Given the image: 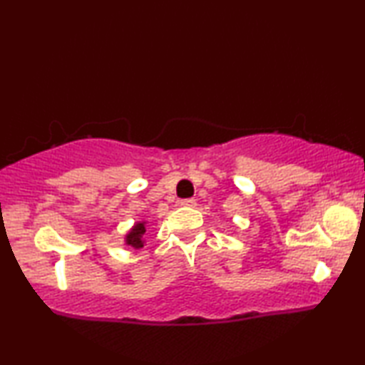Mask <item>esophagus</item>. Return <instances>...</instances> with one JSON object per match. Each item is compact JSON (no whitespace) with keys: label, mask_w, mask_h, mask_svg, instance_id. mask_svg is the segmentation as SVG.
Listing matches in <instances>:
<instances>
[{"label":"esophagus","mask_w":365,"mask_h":365,"mask_svg":"<svg viewBox=\"0 0 365 365\" xmlns=\"http://www.w3.org/2000/svg\"><path fill=\"white\" fill-rule=\"evenodd\" d=\"M180 206L195 207L196 206V200H193V197H188V200H180Z\"/></svg>","instance_id":"esophagus-1"}]
</instances>
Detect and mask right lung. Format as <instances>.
Returning a JSON list of instances; mask_svg holds the SVG:
<instances>
[{
  "mask_svg": "<svg viewBox=\"0 0 365 365\" xmlns=\"http://www.w3.org/2000/svg\"><path fill=\"white\" fill-rule=\"evenodd\" d=\"M145 225H146L145 220L135 222V225L125 235V245L127 246H132V248H135V250L143 248V246H145L143 235L146 232V227Z\"/></svg>",
  "mask_w": 365,
  "mask_h": 365,
  "instance_id": "add662e5",
  "label": "right lung"
}]
</instances>
